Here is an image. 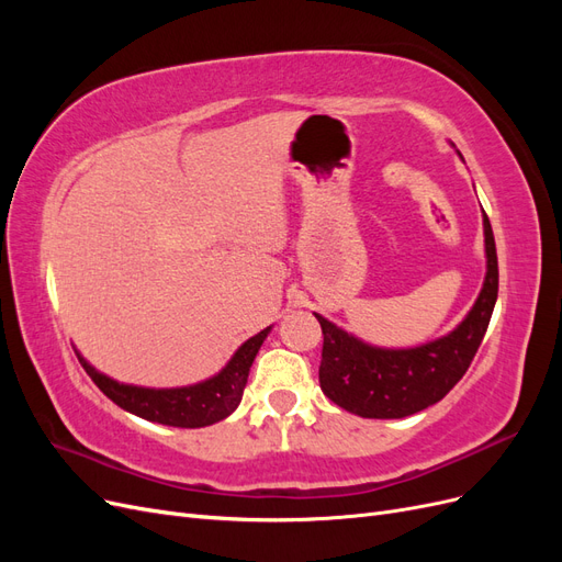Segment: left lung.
<instances>
[{"instance_id": "1", "label": "left lung", "mask_w": 562, "mask_h": 562, "mask_svg": "<svg viewBox=\"0 0 562 562\" xmlns=\"http://www.w3.org/2000/svg\"><path fill=\"white\" fill-rule=\"evenodd\" d=\"M487 274L469 316L440 339L415 349H378L316 314L323 330L318 382L345 411L370 419L415 415L443 398L462 380L479 351L499 291L497 248L483 211Z\"/></svg>"}]
</instances>
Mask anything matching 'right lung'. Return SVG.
Segmentation results:
<instances>
[{
	"label": "right lung",
	"instance_id": "1",
	"mask_svg": "<svg viewBox=\"0 0 562 562\" xmlns=\"http://www.w3.org/2000/svg\"><path fill=\"white\" fill-rule=\"evenodd\" d=\"M269 328L260 330L248 342H244L232 356V361L223 372L215 378L182 389H145V386H131L119 384L103 372H98L93 366L81 359L77 353L79 363L89 372V378L103 394L114 401L124 411L138 415L149 422L166 424V427H180V429H199L209 427L220 419H225L236 411L241 403L244 386L248 382V370L255 361L260 345L265 342Z\"/></svg>",
	"mask_w": 562,
	"mask_h": 562
}]
</instances>
